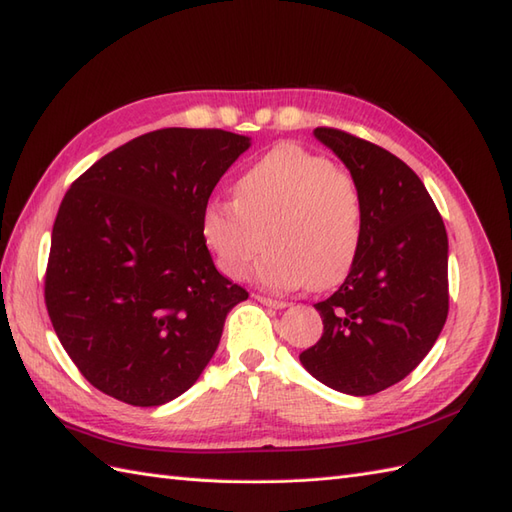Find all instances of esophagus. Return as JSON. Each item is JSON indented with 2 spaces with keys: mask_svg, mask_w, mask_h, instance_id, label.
Instances as JSON below:
<instances>
[{
  "mask_svg": "<svg viewBox=\"0 0 512 512\" xmlns=\"http://www.w3.org/2000/svg\"><path fill=\"white\" fill-rule=\"evenodd\" d=\"M256 299L260 304H265L269 308H286L289 304L282 302V299H273V297H265V295H256Z\"/></svg>",
  "mask_w": 512,
  "mask_h": 512,
  "instance_id": "esophagus-1",
  "label": "esophagus"
}]
</instances>
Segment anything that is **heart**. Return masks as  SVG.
<instances>
[{"mask_svg":"<svg viewBox=\"0 0 512 512\" xmlns=\"http://www.w3.org/2000/svg\"><path fill=\"white\" fill-rule=\"evenodd\" d=\"M265 241L252 278L269 291L310 284L326 289L347 276L363 239V197L350 171L299 145H280L243 171L234 202L204 208L202 236L217 267L241 278Z\"/></svg>","mask_w":512,"mask_h":512,"instance_id":"obj_1","label":"heart"}]
</instances>
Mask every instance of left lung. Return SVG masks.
<instances>
[{
    "mask_svg": "<svg viewBox=\"0 0 512 512\" xmlns=\"http://www.w3.org/2000/svg\"><path fill=\"white\" fill-rule=\"evenodd\" d=\"M315 136L358 182L363 239L339 291L315 304L323 334L299 360L334 391L373 395L404 380L445 326L447 232L404 160L343 130Z\"/></svg>",
    "mask_w": 512,
    "mask_h": 512,
    "instance_id": "8db88e82",
    "label": "left lung"
}]
</instances>
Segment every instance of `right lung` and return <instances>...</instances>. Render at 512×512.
I'll return each instance as SVG.
<instances>
[{"instance_id":"add662e5","label":"right lung","mask_w":512,"mask_h":512,"mask_svg":"<svg viewBox=\"0 0 512 512\" xmlns=\"http://www.w3.org/2000/svg\"><path fill=\"white\" fill-rule=\"evenodd\" d=\"M252 145L226 130L165 128L99 158L58 208L45 304L95 389L160 406L197 382L243 286L217 271L202 215Z\"/></svg>"}]
</instances>
